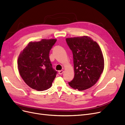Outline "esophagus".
Instances as JSON below:
<instances>
[{
  "mask_svg": "<svg viewBox=\"0 0 125 125\" xmlns=\"http://www.w3.org/2000/svg\"><path fill=\"white\" fill-rule=\"evenodd\" d=\"M58 72H59V74H62L63 73V70H59Z\"/></svg>",
  "mask_w": 125,
  "mask_h": 125,
  "instance_id": "obj_1",
  "label": "esophagus"
}]
</instances>
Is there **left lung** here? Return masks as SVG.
<instances>
[{
	"instance_id": "8db88e82",
	"label": "left lung",
	"mask_w": 125,
	"mask_h": 125,
	"mask_svg": "<svg viewBox=\"0 0 125 125\" xmlns=\"http://www.w3.org/2000/svg\"><path fill=\"white\" fill-rule=\"evenodd\" d=\"M73 52L74 76L68 82L79 91L88 89L99 80L104 68V60L99 45L87 36L66 39Z\"/></svg>"
}]
</instances>
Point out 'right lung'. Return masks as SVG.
Returning a JSON list of instances; mask_svg holds the SVG:
<instances>
[{"label": "right lung", "mask_w": 125, "mask_h": 125, "mask_svg": "<svg viewBox=\"0 0 125 125\" xmlns=\"http://www.w3.org/2000/svg\"><path fill=\"white\" fill-rule=\"evenodd\" d=\"M56 39L30 42L18 57L19 73L25 83L37 91L50 88L57 71L52 68L49 54Z\"/></svg>", "instance_id": "right-lung-1"}]
</instances>
